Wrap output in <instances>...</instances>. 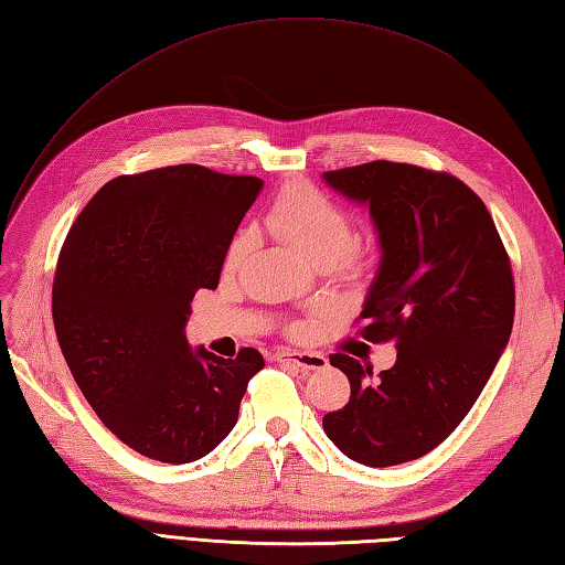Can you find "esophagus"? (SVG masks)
<instances>
[{"mask_svg":"<svg viewBox=\"0 0 565 565\" xmlns=\"http://www.w3.org/2000/svg\"><path fill=\"white\" fill-rule=\"evenodd\" d=\"M274 360L284 365H294L302 372L324 370L329 365V360L322 353H308V351H279L277 355H274Z\"/></svg>","mask_w":565,"mask_h":565,"instance_id":"obj_1","label":"esophagus"}]
</instances>
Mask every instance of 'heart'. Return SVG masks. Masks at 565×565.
<instances>
[{
    "mask_svg": "<svg viewBox=\"0 0 565 565\" xmlns=\"http://www.w3.org/2000/svg\"><path fill=\"white\" fill-rule=\"evenodd\" d=\"M265 226L269 234L291 245L306 263L315 267L337 265L341 257H345L353 238L351 216L308 183L286 185L267 210ZM248 250L250 234L243 231L228 245L224 259L226 269L241 267Z\"/></svg>",
    "mask_w": 565,
    "mask_h": 565,
    "instance_id": "b5f03b06",
    "label": "heart"
}]
</instances>
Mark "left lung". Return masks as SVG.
<instances>
[{"label":"left lung","mask_w":565,"mask_h":565,"mask_svg":"<svg viewBox=\"0 0 565 565\" xmlns=\"http://www.w3.org/2000/svg\"><path fill=\"white\" fill-rule=\"evenodd\" d=\"M322 181L370 210L382 255L363 337L398 351L377 380L355 358L329 355L351 401L322 427L351 460L398 466L439 446L482 394L513 329L511 263L484 202L451 173L377 159Z\"/></svg>","instance_id":"left-lung-1"}]
</instances>
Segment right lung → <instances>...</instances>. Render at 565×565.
I'll use <instances>...</instances> for the list:
<instances>
[{"instance_id": "obj_1", "label": "right lung", "mask_w": 565, "mask_h": 565, "mask_svg": "<svg viewBox=\"0 0 565 565\" xmlns=\"http://www.w3.org/2000/svg\"><path fill=\"white\" fill-rule=\"evenodd\" d=\"M263 181L179 164L117 177L64 241L52 315L66 365L111 434L152 460L191 462L220 446L265 360L191 349L200 288H216Z\"/></svg>"}]
</instances>
